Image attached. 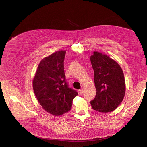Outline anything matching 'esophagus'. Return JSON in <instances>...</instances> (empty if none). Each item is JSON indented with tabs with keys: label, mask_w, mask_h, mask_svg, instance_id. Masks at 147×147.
I'll use <instances>...</instances> for the list:
<instances>
[{
	"label": "esophagus",
	"mask_w": 147,
	"mask_h": 147,
	"mask_svg": "<svg viewBox=\"0 0 147 147\" xmlns=\"http://www.w3.org/2000/svg\"><path fill=\"white\" fill-rule=\"evenodd\" d=\"M79 92H80V94H82L83 92H84V89L83 88H81L79 90Z\"/></svg>",
	"instance_id": "34e87169"
}]
</instances>
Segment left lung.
Instances as JSON below:
<instances>
[{"label": "left lung", "instance_id": "left-lung-1", "mask_svg": "<svg viewBox=\"0 0 147 147\" xmlns=\"http://www.w3.org/2000/svg\"><path fill=\"white\" fill-rule=\"evenodd\" d=\"M94 71L96 95L91 101L94 110L107 113L116 109L125 91L124 74L119 65L107 55L94 52L90 57Z\"/></svg>", "mask_w": 147, "mask_h": 147}]
</instances>
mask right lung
<instances>
[{"instance_id": "obj_1", "label": "right lung", "mask_w": 147, "mask_h": 147, "mask_svg": "<svg viewBox=\"0 0 147 147\" xmlns=\"http://www.w3.org/2000/svg\"><path fill=\"white\" fill-rule=\"evenodd\" d=\"M66 51H59L42 60L33 80L39 103L47 112L60 116L70 111L78 92L69 87L64 70Z\"/></svg>"}]
</instances>
